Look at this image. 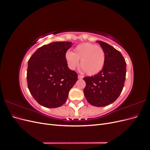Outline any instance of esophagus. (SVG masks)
I'll use <instances>...</instances> for the list:
<instances>
[{"mask_svg":"<svg viewBox=\"0 0 150 150\" xmlns=\"http://www.w3.org/2000/svg\"><path fill=\"white\" fill-rule=\"evenodd\" d=\"M78 79H82L83 78V76H81V75H79H79L78 76Z\"/></svg>","mask_w":150,"mask_h":150,"instance_id":"34e87169","label":"esophagus"}]
</instances>
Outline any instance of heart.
Returning a JSON list of instances; mask_svg holds the SVG:
<instances>
[{
  "label": "heart",
  "instance_id": "heart-1",
  "mask_svg": "<svg viewBox=\"0 0 150 150\" xmlns=\"http://www.w3.org/2000/svg\"><path fill=\"white\" fill-rule=\"evenodd\" d=\"M68 67L74 70L78 66L79 60L81 70L88 75H94L100 72L105 63V53L103 49L91 43L79 44L74 52L67 51L65 55Z\"/></svg>",
  "mask_w": 150,
  "mask_h": 150
}]
</instances>
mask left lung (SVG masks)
I'll return each instance as SVG.
<instances>
[{
    "instance_id": "1",
    "label": "left lung",
    "mask_w": 150,
    "mask_h": 150,
    "mask_svg": "<svg viewBox=\"0 0 150 150\" xmlns=\"http://www.w3.org/2000/svg\"><path fill=\"white\" fill-rule=\"evenodd\" d=\"M105 53V63L96 75L84 77V96L89 103L103 107L115 102L123 89L126 63L121 53L106 42L98 40Z\"/></svg>"
}]
</instances>
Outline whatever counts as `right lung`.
<instances>
[{"label": "right lung", "mask_w": 150, "mask_h": 150, "mask_svg": "<svg viewBox=\"0 0 150 150\" xmlns=\"http://www.w3.org/2000/svg\"><path fill=\"white\" fill-rule=\"evenodd\" d=\"M71 42H53L37 49L28 61L27 81L32 96L40 105L54 108L64 104L78 74L66 61Z\"/></svg>", "instance_id": "right-lung-1"}]
</instances>
